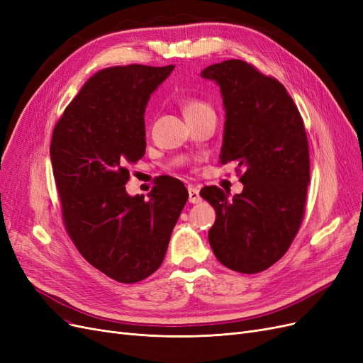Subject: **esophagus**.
Returning <instances> with one entry per match:
<instances>
[{
	"mask_svg": "<svg viewBox=\"0 0 363 363\" xmlns=\"http://www.w3.org/2000/svg\"><path fill=\"white\" fill-rule=\"evenodd\" d=\"M187 192H189V203L198 204L199 201H201V195H199L198 187L189 186V187H187Z\"/></svg>",
	"mask_w": 363,
	"mask_h": 363,
	"instance_id": "34e87169",
	"label": "esophagus"
}]
</instances>
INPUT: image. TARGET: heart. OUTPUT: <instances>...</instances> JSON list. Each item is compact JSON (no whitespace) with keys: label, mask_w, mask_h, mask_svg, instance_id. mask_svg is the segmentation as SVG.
I'll use <instances>...</instances> for the list:
<instances>
[{"label":"heart","mask_w":363,"mask_h":363,"mask_svg":"<svg viewBox=\"0 0 363 363\" xmlns=\"http://www.w3.org/2000/svg\"><path fill=\"white\" fill-rule=\"evenodd\" d=\"M180 105H182L183 114H184L186 118L195 117V116H199V114H204V112L213 111V108H211L206 101H203V99H199L196 96L183 97L182 101H180Z\"/></svg>","instance_id":"b5f03b06"}]
</instances>
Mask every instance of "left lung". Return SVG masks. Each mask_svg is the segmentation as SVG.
<instances>
[{"label": "left lung", "mask_w": 363, "mask_h": 363, "mask_svg": "<svg viewBox=\"0 0 363 363\" xmlns=\"http://www.w3.org/2000/svg\"><path fill=\"white\" fill-rule=\"evenodd\" d=\"M201 77L220 86L227 120L219 160L235 162L243 183L233 198L218 186L199 192L216 210L208 242L225 267L258 273L289 251L305 216V124L285 86L246 61L211 65Z\"/></svg>", "instance_id": "1"}]
</instances>
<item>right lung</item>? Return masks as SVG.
<instances>
[{
  "instance_id": "obj_1",
  "label": "right lung",
  "mask_w": 363,
  "mask_h": 363,
  "mask_svg": "<svg viewBox=\"0 0 363 363\" xmlns=\"http://www.w3.org/2000/svg\"><path fill=\"white\" fill-rule=\"evenodd\" d=\"M174 66H116L97 72L57 121L52 172L62 222L79 254L123 284L155 273L187 201L184 184L157 177L144 195L126 192L130 164L145 153L144 112Z\"/></svg>"
}]
</instances>
